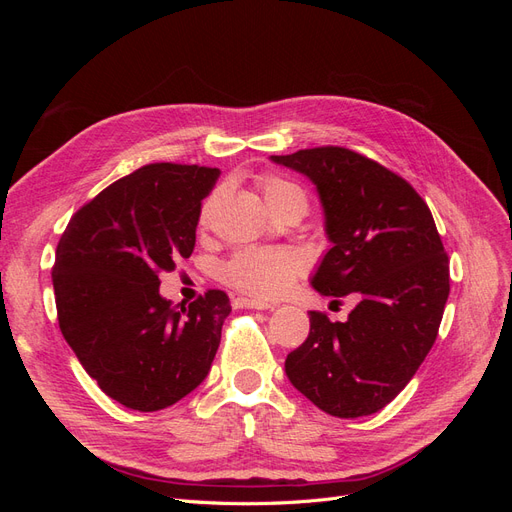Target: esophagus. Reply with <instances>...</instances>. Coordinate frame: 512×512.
Returning a JSON list of instances; mask_svg holds the SVG:
<instances>
[{
	"label": "esophagus",
	"instance_id": "34e87169",
	"mask_svg": "<svg viewBox=\"0 0 512 512\" xmlns=\"http://www.w3.org/2000/svg\"><path fill=\"white\" fill-rule=\"evenodd\" d=\"M239 307H247V309H273V303L260 301V299H247V297H239L235 301Z\"/></svg>",
	"mask_w": 512,
	"mask_h": 512
}]
</instances>
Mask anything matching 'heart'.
<instances>
[{
  "label": "heart",
  "mask_w": 512,
  "mask_h": 512,
  "mask_svg": "<svg viewBox=\"0 0 512 512\" xmlns=\"http://www.w3.org/2000/svg\"><path fill=\"white\" fill-rule=\"evenodd\" d=\"M258 188L275 213L288 205L307 207V198L301 185L282 175H260ZM207 211L209 203L203 209V222L207 220ZM303 269V258L297 252L284 250V247H243V250L235 252L224 262L220 275L224 284L230 288L252 294V297L258 299H275L292 286Z\"/></svg>",
  "instance_id": "b5f03b06"
}]
</instances>
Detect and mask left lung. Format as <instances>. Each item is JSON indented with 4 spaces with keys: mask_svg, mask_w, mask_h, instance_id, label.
Listing matches in <instances>:
<instances>
[{
    "mask_svg": "<svg viewBox=\"0 0 512 512\" xmlns=\"http://www.w3.org/2000/svg\"><path fill=\"white\" fill-rule=\"evenodd\" d=\"M271 158L312 179L327 213L333 247L314 288L359 299L346 322L309 312L286 374L322 412L374 414L404 391L438 337L451 275L436 222L404 177L359 151L324 145Z\"/></svg>",
    "mask_w": 512,
    "mask_h": 512,
    "instance_id": "1",
    "label": "left lung"
}]
</instances>
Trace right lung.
<instances>
[{"mask_svg":"<svg viewBox=\"0 0 512 512\" xmlns=\"http://www.w3.org/2000/svg\"><path fill=\"white\" fill-rule=\"evenodd\" d=\"M218 168L156 162L117 179L61 235L53 288L61 335L119 404L158 412L205 380L230 299L209 288L188 305L160 297V275L190 258L200 203Z\"/></svg>","mask_w":512,"mask_h":512,"instance_id":"obj_1","label":"right lung"}]
</instances>
